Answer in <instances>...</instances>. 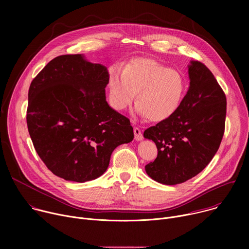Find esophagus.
<instances>
[{
    "mask_svg": "<svg viewBox=\"0 0 249 249\" xmlns=\"http://www.w3.org/2000/svg\"><path fill=\"white\" fill-rule=\"evenodd\" d=\"M134 134H135V139H136L137 141H142V140L144 139L143 134H142L141 130H140L138 127H135V128H134Z\"/></svg>",
    "mask_w": 249,
    "mask_h": 249,
    "instance_id": "esophagus-1",
    "label": "esophagus"
}]
</instances>
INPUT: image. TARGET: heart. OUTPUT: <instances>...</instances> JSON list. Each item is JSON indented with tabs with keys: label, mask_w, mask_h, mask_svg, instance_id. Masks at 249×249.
Masks as SVG:
<instances>
[{
	"label": "heart",
	"mask_w": 249,
	"mask_h": 249,
	"mask_svg": "<svg viewBox=\"0 0 249 249\" xmlns=\"http://www.w3.org/2000/svg\"><path fill=\"white\" fill-rule=\"evenodd\" d=\"M137 92V112L150 121L160 122L172 116L186 92L185 78L178 71L152 59H138L123 74L113 73L109 80L112 107L123 111L133 103Z\"/></svg>",
	"instance_id": "heart-1"
}]
</instances>
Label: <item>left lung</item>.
Returning <instances> with one entry per match:
<instances>
[{
	"mask_svg": "<svg viewBox=\"0 0 249 249\" xmlns=\"http://www.w3.org/2000/svg\"><path fill=\"white\" fill-rule=\"evenodd\" d=\"M188 73L190 87L178 109L144 132L158 148L146 172L165 185L183 183L201 172L216 155L225 133L224 90L201 62L192 61Z\"/></svg>",
	"mask_w": 249,
	"mask_h": 249,
	"instance_id": "8db88e82",
	"label": "left lung"
}]
</instances>
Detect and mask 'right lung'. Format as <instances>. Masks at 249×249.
Segmentation results:
<instances>
[{"instance_id":"1","label":"right lung","mask_w":249,"mask_h":249,"mask_svg":"<svg viewBox=\"0 0 249 249\" xmlns=\"http://www.w3.org/2000/svg\"><path fill=\"white\" fill-rule=\"evenodd\" d=\"M108 82L104 66L76 54L54 58L30 84L26 122L34 149L65 180L97 178L114 149L134 138L130 120L106 102Z\"/></svg>"}]
</instances>
